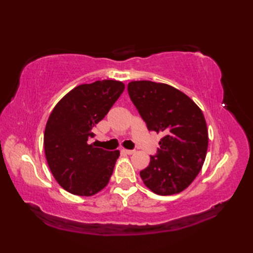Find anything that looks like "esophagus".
Instances as JSON below:
<instances>
[{
  "instance_id": "esophagus-1",
  "label": "esophagus",
  "mask_w": 253,
  "mask_h": 253,
  "mask_svg": "<svg viewBox=\"0 0 253 253\" xmlns=\"http://www.w3.org/2000/svg\"><path fill=\"white\" fill-rule=\"evenodd\" d=\"M123 152H124V153H126V154H128V155H130V154H133V153H135V151H133V150H127V149H124V150H123Z\"/></svg>"
}]
</instances>
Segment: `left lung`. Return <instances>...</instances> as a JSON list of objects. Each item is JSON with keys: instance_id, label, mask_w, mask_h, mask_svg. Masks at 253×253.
<instances>
[{"instance_id": "left-lung-1", "label": "left lung", "mask_w": 253, "mask_h": 253, "mask_svg": "<svg viewBox=\"0 0 253 253\" xmlns=\"http://www.w3.org/2000/svg\"><path fill=\"white\" fill-rule=\"evenodd\" d=\"M127 90L148 129L164 135L157 154L140 171L143 184L160 196L181 192L206 160L209 136L202 111L189 96L166 84L140 80L128 84Z\"/></svg>"}]
</instances>
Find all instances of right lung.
<instances>
[{
  "label": "right lung",
  "instance_id": "right-lung-1",
  "mask_svg": "<svg viewBox=\"0 0 253 253\" xmlns=\"http://www.w3.org/2000/svg\"><path fill=\"white\" fill-rule=\"evenodd\" d=\"M124 89L123 83L106 79L77 85L49 116L43 138L46 162L60 186L73 195L93 196L109 184L120 151L95 148L88 140Z\"/></svg>",
  "mask_w": 253,
  "mask_h": 253
}]
</instances>
